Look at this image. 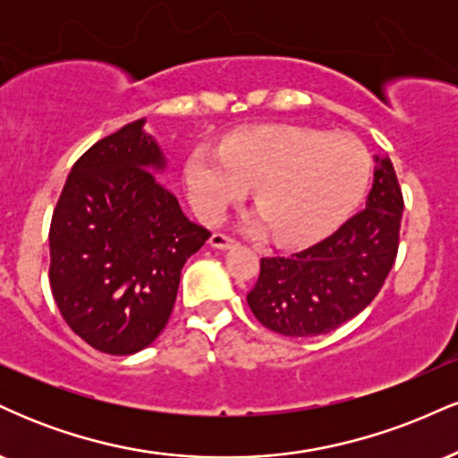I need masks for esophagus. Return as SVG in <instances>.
Instances as JSON below:
<instances>
[{
  "instance_id": "esophagus-1",
  "label": "esophagus",
  "mask_w": 458,
  "mask_h": 458,
  "mask_svg": "<svg viewBox=\"0 0 458 458\" xmlns=\"http://www.w3.org/2000/svg\"><path fill=\"white\" fill-rule=\"evenodd\" d=\"M208 243H211V247H215V250H230V247L236 245V241L222 233H213L211 239H208Z\"/></svg>"
}]
</instances>
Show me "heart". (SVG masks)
Listing matches in <instances>:
<instances>
[{
    "label": "heart",
    "instance_id": "1",
    "mask_svg": "<svg viewBox=\"0 0 458 458\" xmlns=\"http://www.w3.org/2000/svg\"><path fill=\"white\" fill-rule=\"evenodd\" d=\"M370 157L351 135L295 124H260L230 133L222 146H196L185 163L187 196L204 222H217L256 185L251 233L276 230L288 245L312 243L335 228L364 196Z\"/></svg>",
    "mask_w": 458,
    "mask_h": 458
}]
</instances>
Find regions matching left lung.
Returning a JSON list of instances; mask_svg holds the SVG:
<instances>
[{
	"mask_svg": "<svg viewBox=\"0 0 458 458\" xmlns=\"http://www.w3.org/2000/svg\"><path fill=\"white\" fill-rule=\"evenodd\" d=\"M375 161L364 211L308 250L260 260L247 303L267 329L291 338L329 334L381 291L396 260L404 204L392 161Z\"/></svg>",
	"mask_w": 458,
	"mask_h": 458,
	"instance_id": "obj_1",
	"label": "left lung"
}]
</instances>
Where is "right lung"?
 <instances>
[{
  "label": "right lung",
  "mask_w": 458,
  "mask_h": 458,
  "mask_svg": "<svg viewBox=\"0 0 458 458\" xmlns=\"http://www.w3.org/2000/svg\"><path fill=\"white\" fill-rule=\"evenodd\" d=\"M144 124H124L79 157L49 230L57 308L79 338L109 355L155 343L182 265L211 236L157 178L165 155Z\"/></svg>",
  "instance_id": "1"
}]
</instances>
